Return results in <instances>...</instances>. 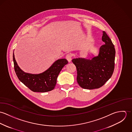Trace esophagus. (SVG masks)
Instances as JSON below:
<instances>
[{
    "label": "esophagus",
    "instance_id": "esophagus-1",
    "mask_svg": "<svg viewBox=\"0 0 132 132\" xmlns=\"http://www.w3.org/2000/svg\"><path fill=\"white\" fill-rule=\"evenodd\" d=\"M65 58L68 61V62H70L71 61V60H72V56H71V54H68V55H66Z\"/></svg>",
    "mask_w": 132,
    "mask_h": 132
}]
</instances>
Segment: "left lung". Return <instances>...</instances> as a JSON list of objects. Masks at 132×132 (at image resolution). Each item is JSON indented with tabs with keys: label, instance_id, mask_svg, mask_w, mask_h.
<instances>
[{
	"label": "left lung",
	"instance_id": "left-lung-1",
	"mask_svg": "<svg viewBox=\"0 0 132 132\" xmlns=\"http://www.w3.org/2000/svg\"><path fill=\"white\" fill-rule=\"evenodd\" d=\"M103 33L102 40L105 44L100 47L97 56L90 59L78 58L72 60L77 69V82L84 89H93L102 87L113 74L115 50L106 32Z\"/></svg>",
	"mask_w": 132,
	"mask_h": 132
}]
</instances>
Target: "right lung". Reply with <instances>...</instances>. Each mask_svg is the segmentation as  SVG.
<instances>
[{"label":"right lung","mask_w":132,"mask_h":132,"mask_svg":"<svg viewBox=\"0 0 132 132\" xmlns=\"http://www.w3.org/2000/svg\"><path fill=\"white\" fill-rule=\"evenodd\" d=\"M14 69L19 80L34 92L45 93L53 90L56 85L57 77L68 62L65 59L55 61L46 71L39 74L25 73L18 65L13 53Z\"/></svg>","instance_id":"add662e5"}]
</instances>
